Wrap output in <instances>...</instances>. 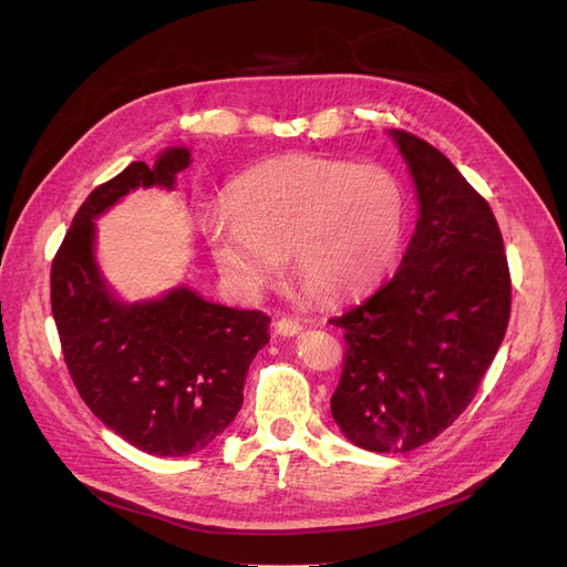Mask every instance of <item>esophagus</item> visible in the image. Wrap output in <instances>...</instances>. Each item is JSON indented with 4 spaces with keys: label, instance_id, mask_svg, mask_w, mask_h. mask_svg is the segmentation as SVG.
Masks as SVG:
<instances>
[{
    "label": "esophagus",
    "instance_id": "1",
    "mask_svg": "<svg viewBox=\"0 0 567 567\" xmlns=\"http://www.w3.org/2000/svg\"><path fill=\"white\" fill-rule=\"evenodd\" d=\"M300 329H302L300 321L293 317H281L274 321V331H277L279 336H296V333H300Z\"/></svg>",
    "mask_w": 567,
    "mask_h": 567
}]
</instances>
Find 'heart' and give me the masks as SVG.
<instances>
[{"label":"heart","mask_w":567,"mask_h":567,"mask_svg":"<svg viewBox=\"0 0 567 567\" xmlns=\"http://www.w3.org/2000/svg\"><path fill=\"white\" fill-rule=\"evenodd\" d=\"M404 227L406 194L388 167L284 156L231 182L229 213L210 221V246L221 274L246 296L277 279L288 250L300 284L346 302L388 277Z\"/></svg>","instance_id":"heart-1"}]
</instances>
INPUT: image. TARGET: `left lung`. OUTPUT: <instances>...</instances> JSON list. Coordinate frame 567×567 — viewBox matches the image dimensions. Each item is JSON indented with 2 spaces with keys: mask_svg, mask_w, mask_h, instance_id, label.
<instances>
[{
  "mask_svg": "<svg viewBox=\"0 0 567 567\" xmlns=\"http://www.w3.org/2000/svg\"><path fill=\"white\" fill-rule=\"evenodd\" d=\"M419 194L402 265L346 315L331 414L357 447L402 454L466 411L511 317L504 238L487 200L435 146L392 130Z\"/></svg>",
  "mask_w": 567,
  "mask_h": 567,
  "instance_id": "1",
  "label": "left lung"
}]
</instances>
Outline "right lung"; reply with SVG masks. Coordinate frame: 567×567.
Listing matches in <instances>:
<instances>
[{"instance_id":"obj_1","label":"right lung","mask_w":567,"mask_h":567,"mask_svg":"<svg viewBox=\"0 0 567 567\" xmlns=\"http://www.w3.org/2000/svg\"><path fill=\"white\" fill-rule=\"evenodd\" d=\"M192 163L167 148L136 161L80 205L51 262V312L68 373L92 414L136 450L186 456L208 447L244 404L246 373L269 342L260 310L175 288L158 300L120 302L94 260V219L136 186H177Z\"/></svg>"}]
</instances>
